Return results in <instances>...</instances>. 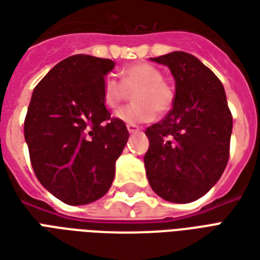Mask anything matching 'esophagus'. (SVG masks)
Segmentation results:
<instances>
[{
  "mask_svg": "<svg viewBox=\"0 0 260 260\" xmlns=\"http://www.w3.org/2000/svg\"><path fill=\"white\" fill-rule=\"evenodd\" d=\"M126 128L129 131V134H135V132H139V131H141V126L135 124H128L126 125Z\"/></svg>",
  "mask_w": 260,
  "mask_h": 260,
  "instance_id": "esophagus-1",
  "label": "esophagus"
}]
</instances>
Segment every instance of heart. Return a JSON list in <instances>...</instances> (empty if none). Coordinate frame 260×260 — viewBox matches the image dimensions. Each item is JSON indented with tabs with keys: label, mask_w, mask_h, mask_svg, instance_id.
Segmentation results:
<instances>
[{
	"label": "heart",
	"mask_w": 260,
	"mask_h": 260,
	"mask_svg": "<svg viewBox=\"0 0 260 260\" xmlns=\"http://www.w3.org/2000/svg\"><path fill=\"white\" fill-rule=\"evenodd\" d=\"M163 72L147 62H136L122 69L117 80L107 76L103 85V99L108 108H117L134 91V102L121 108L115 117L126 124H143L154 119L157 111L169 113L175 100L171 83L163 79Z\"/></svg>",
	"instance_id": "obj_1"
}]
</instances>
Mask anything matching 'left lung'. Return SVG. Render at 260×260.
<instances>
[{
    "instance_id": "left-lung-1",
    "label": "left lung",
    "mask_w": 260,
    "mask_h": 260,
    "mask_svg": "<svg viewBox=\"0 0 260 260\" xmlns=\"http://www.w3.org/2000/svg\"><path fill=\"white\" fill-rule=\"evenodd\" d=\"M175 79L173 108L146 129V175L163 199L189 203L206 193L230 157L233 115L221 82L199 59L174 51L153 58Z\"/></svg>"
}]
</instances>
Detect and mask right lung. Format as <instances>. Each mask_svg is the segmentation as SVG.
<instances>
[{
  "label": "right lung",
  "instance_id": "right-lung-1",
  "mask_svg": "<svg viewBox=\"0 0 260 260\" xmlns=\"http://www.w3.org/2000/svg\"><path fill=\"white\" fill-rule=\"evenodd\" d=\"M114 61L78 54L62 59L33 90L25 139L47 191L76 206L107 193L129 132L106 108L103 85Z\"/></svg>",
  "mask_w": 260,
  "mask_h": 260
}]
</instances>
